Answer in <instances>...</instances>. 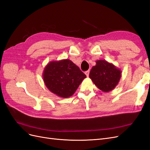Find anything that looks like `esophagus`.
I'll return each mask as SVG.
<instances>
[{
	"label": "esophagus",
	"mask_w": 150,
	"mask_h": 150,
	"mask_svg": "<svg viewBox=\"0 0 150 150\" xmlns=\"http://www.w3.org/2000/svg\"><path fill=\"white\" fill-rule=\"evenodd\" d=\"M89 72H90V71H89V70H87V71H85V74L86 75V76H88Z\"/></svg>",
	"instance_id": "1"
}]
</instances>
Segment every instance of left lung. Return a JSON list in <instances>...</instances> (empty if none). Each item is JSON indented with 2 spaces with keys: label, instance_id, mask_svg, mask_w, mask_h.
<instances>
[{
  "label": "left lung",
  "instance_id": "obj_1",
  "mask_svg": "<svg viewBox=\"0 0 150 150\" xmlns=\"http://www.w3.org/2000/svg\"><path fill=\"white\" fill-rule=\"evenodd\" d=\"M122 71L112 63L104 59L96 61L90 71L89 77L100 91L108 92L116 87L121 77Z\"/></svg>",
  "mask_w": 150,
  "mask_h": 150
}]
</instances>
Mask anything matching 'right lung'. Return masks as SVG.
Masks as SVG:
<instances>
[{
	"mask_svg": "<svg viewBox=\"0 0 150 150\" xmlns=\"http://www.w3.org/2000/svg\"><path fill=\"white\" fill-rule=\"evenodd\" d=\"M86 78L79 67L68 59L51 61L42 73V79L49 91L58 97L67 98L74 95Z\"/></svg>",
	"mask_w": 150,
	"mask_h": 150,
	"instance_id": "obj_1",
	"label": "right lung"
}]
</instances>
